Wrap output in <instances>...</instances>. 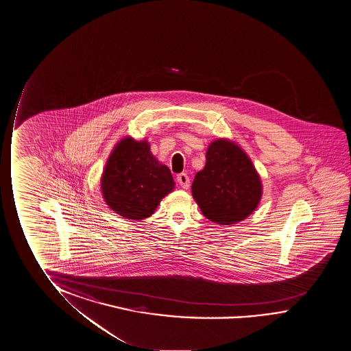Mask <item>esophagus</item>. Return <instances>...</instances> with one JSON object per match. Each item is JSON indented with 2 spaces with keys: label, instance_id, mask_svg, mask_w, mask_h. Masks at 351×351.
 Listing matches in <instances>:
<instances>
[{
  "label": "esophagus",
  "instance_id": "obj_1",
  "mask_svg": "<svg viewBox=\"0 0 351 351\" xmlns=\"http://www.w3.org/2000/svg\"><path fill=\"white\" fill-rule=\"evenodd\" d=\"M177 182L183 189H189V186H190V179H189L186 173H180L177 177Z\"/></svg>",
  "mask_w": 351,
  "mask_h": 351
}]
</instances>
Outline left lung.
I'll use <instances>...</instances> for the list:
<instances>
[{"label":"left lung","mask_w":351,"mask_h":351,"mask_svg":"<svg viewBox=\"0 0 351 351\" xmlns=\"http://www.w3.org/2000/svg\"><path fill=\"white\" fill-rule=\"evenodd\" d=\"M191 191L207 219L218 225H232L256 210L262 199L263 184L240 145L219 138L208 145L206 165L196 173Z\"/></svg>","instance_id":"obj_1"}]
</instances>
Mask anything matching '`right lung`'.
<instances>
[{
    "label": "right lung",
    "instance_id": "right-lung-1",
    "mask_svg": "<svg viewBox=\"0 0 351 351\" xmlns=\"http://www.w3.org/2000/svg\"><path fill=\"white\" fill-rule=\"evenodd\" d=\"M172 173L150 152L147 139L117 141L100 179L105 204L125 219H145L174 189Z\"/></svg>",
    "mask_w": 351,
    "mask_h": 351
}]
</instances>
